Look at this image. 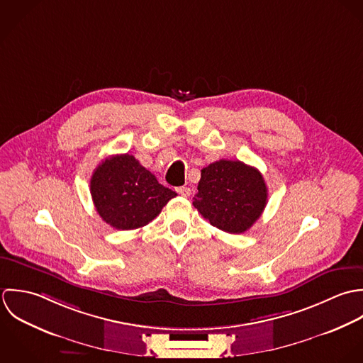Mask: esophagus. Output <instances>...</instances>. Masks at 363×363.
Wrapping results in <instances>:
<instances>
[{
	"instance_id": "esophagus-1",
	"label": "esophagus",
	"mask_w": 363,
	"mask_h": 363,
	"mask_svg": "<svg viewBox=\"0 0 363 363\" xmlns=\"http://www.w3.org/2000/svg\"><path fill=\"white\" fill-rule=\"evenodd\" d=\"M177 192H178V195H181L184 198L191 196V188H188V186H179V188H177Z\"/></svg>"
}]
</instances>
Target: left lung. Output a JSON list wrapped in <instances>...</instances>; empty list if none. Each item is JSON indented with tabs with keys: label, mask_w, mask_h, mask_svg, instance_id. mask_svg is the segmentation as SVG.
<instances>
[{
	"label": "left lung",
	"mask_w": 363,
	"mask_h": 363,
	"mask_svg": "<svg viewBox=\"0 0 363 363\" xmlns=\"http://www.w3.org/2000/svg\"><path fill=\"white\" fill-rule=\"evenodd\" d=\"M268 189L262 174L241 161L218 160L201 171L194 206L230 234L247 231L262 215Z\"/></svg>",
	"instance_id": "left-lung-1"
}]
</instances>
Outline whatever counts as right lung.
<instances>
[{"label":"right lung","mask_w":363,"mask_h":363,"mask_svg":"<svg viewBox=\"0 0 363 363\" xmlns=\"http://www.w3.org/2000/svg\"><path fill=\"white\" fill-rule=\"evenodd\" d=\"M89 184L98 215L118 230L143 227L177 196L129 154L105 158L95 168Z\"/></svg>","instance_id":"obj_1"}]
</instances>
